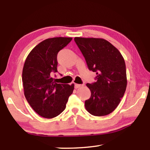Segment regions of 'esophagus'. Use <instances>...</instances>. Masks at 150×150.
<instances>
[{
  "label": "esophagus",
  "mask_w": 150,
  "mask_h": 150,
  "mask_svg": "<svg viewBox=\"0 0 150 150\" xmlns=\"http://www.w3.org/2000/svg\"><path fill=\"white\" fill-rule=\"evenodd\" d=\"M84 85H80V84H76V83H75V88H80L81 87H82V86H83Z\"/></svg>",
  "instance_id": "esophagus-1"
}]
</instances>
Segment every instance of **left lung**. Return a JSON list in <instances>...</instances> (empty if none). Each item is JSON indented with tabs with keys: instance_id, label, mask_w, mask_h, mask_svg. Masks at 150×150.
Listing matches in <instances>:
<instances>
[{
	"instance_id": "obj_1",
	"label": "left lung",
	"mask_w": 150,
	"mask_h": 150,
	"mask_svg": "<svg viewBox=\"0 0 150 150\" xmlns=\"http://www.w3.org/2000/svg\"><path fill=\"white\" fill-rule=\"evenodd\" d=\"M76 44L88 69L96 72V82L87 83L91 95L85 106L91 115L102 116L115 110L127 85L126 64L122 55L107 40L76 37Z\"/></svg>"
}]
</instances>
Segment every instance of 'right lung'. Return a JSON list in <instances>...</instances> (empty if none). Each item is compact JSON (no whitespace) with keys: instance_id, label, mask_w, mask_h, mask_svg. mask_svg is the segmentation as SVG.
Here are the masks:
<instances>
[{"instance_id":"add662e5","label":"right lung","mask_w":150,"mask_h":150,"mask_svg":"<svg viewBox=\"0 0 150 150\" xmlns=\"http://www.w3.org/2000/svg\"><path fill=\"white\" fill-rule=\"evenodd\" d=\"M71 38H48L38 44L28 55L22 71L24 95L28 103L40 116L52 118L65 110L74 84L54 81L57 72L58 52L71 41Z\"/></svg>"}]
</instances>
